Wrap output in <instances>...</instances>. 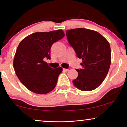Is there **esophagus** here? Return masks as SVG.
<instances>
[{
	"mask_svg": "<svg viewBox=\"0 0 127 127\" xmlns=\"http://www.w3.org/2000/svg\"><path fill=\"white\" fill-rule=\"evenodd\" d=\"M68 70H69V69L63 68V71H64V72H67V71H68Z\"/></svg>",
	"mask_w": 127,
	"mask_h": 127,
	"instance_id": "obj_1",
	"label": "esophagus"
}]
</instances>
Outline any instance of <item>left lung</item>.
Instances as JSON below:
<instances>
[{"instance_id":"8db88e82","label":"left lung","mask_w":127,"mask_h":127,"mask_svg":"<svg viewBox=\"0 0 127 127\" xmlns=\"http://www.w3.org/2000/svg\"><path fill=\"white\" fill-rule=\"evenodd\" d=\"M66 36L78 58L82 59V69H76L79 74L73 83L82 91L95 89L103 82L110 68V44L98 32L88 29L67 30Z\"/></svg>"}]
</instances>
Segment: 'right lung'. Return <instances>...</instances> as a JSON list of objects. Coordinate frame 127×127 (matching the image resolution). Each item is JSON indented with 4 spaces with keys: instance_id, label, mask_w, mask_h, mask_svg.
Returning <instances> with one entry per match:
<instances>
[{
    "instance_id": "right-lung-1",
    "label": "right lung",
    "mask_w": 127,
    "mask_h": 127,
    "mask_svg": "<svg viewBox=\"0 0 127 127\" xmlns=\"http://www.w3.org/2000/svg\"><path fill=\"white\" fill-rule=\"evenodd\" d=\"M65 36L61 29L36 32L27 36L20 43L13 66L19 80L31 91L45 94L55 87L62 68H51L44 60L50 58L53 43Z\"/></svg>"
}]
</instances>
